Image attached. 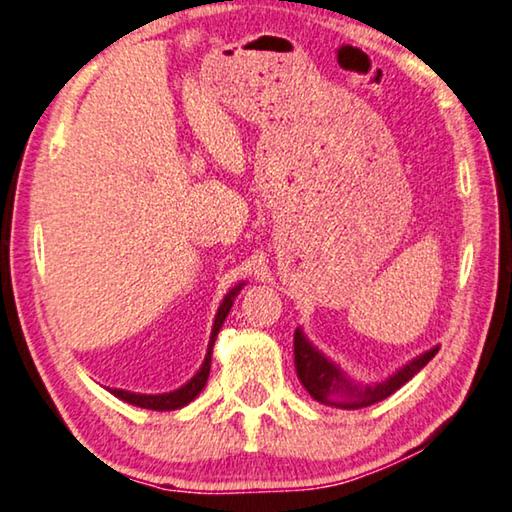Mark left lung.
<instances>
[{"label": "left lung", "mask_w": 512, "mask_h": 512, "mask_svg": "<svg viewBox=\"0 0 512 512\" xmlns=\"http://www.w3.org/2000/svg\"><path fill=\"white\" fill-rule=\"evenodd\" d=\"M437 351H440V346H433L431 351L417 355L415 360L403 364L399 371L392 373V376L383 380V383L360 385L348 378L330 358H326V355L305 337L303 330L296 328L294 332V362L298 380L303 383L307 392H310L314 401L342 410H360L387 399V396H392L396 389L403 387L415 373L424 369L426 364L435 358Z\"/></svg>", "instance_id": "obj_1"}]
</instances>
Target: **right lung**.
Masks as SVG:
<instances>
[{
  "instance_id": "obj_1",
  "label": "right lung",
  "mask_w": 512,
  "mask_h": 512,
  "mask_svg": "<svg viewBox=\"0 0 512 512\" xmlns=\"http://www.w3.org/2000/svg\"><path fill=\"white\" fill-rule=\"evenodd\" d=\"M243 287V282H239L237 287H232L227 291L221 307H218L216 312V319H214V328H212V335H209V346H207V355H205V362H202V367L198 369L196 376H193L189 383L173 389V392H166V394H136V392H127V389H113L107 387L113 396H118L120 401H125L129 405H136V408H145V410H180L184 405H189L196 396L202 392V387L207 385V378H209V369H212V351H214V342L218 337V332H221V326L225 321V316L230 314L232 310V303L234 298L239 296V291Z\"/></svg>"
}]
</instances>
